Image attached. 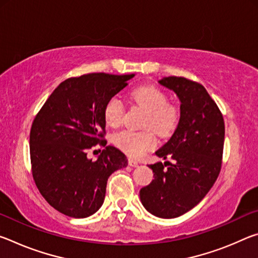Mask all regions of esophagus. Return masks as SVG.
<instances>
[{
	"mask_svg": "<svg viewBox=\"0 0 258 258\" xmlns=\"http://www.w3.org/2000/svg\"><path fill=\"white\" fill-rule=\"evenodd\" d=\"M128 165L130 166H132V167H138L139 166V163L137 160H134V159H132V158H130L128 159Z\"/></svg>",
	"mask_w": 258,
	"mask_h": 258,
	"instance_id": "obj_1",
	"label": "esophagus"
}]
</instances>
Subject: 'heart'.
<instances>
[{
	"label": "heart",
	"instance_id": "b5f03b06",
	"mask_svg": "<svg viewBox=\"0 0 258 258\" xmlns=\"http://www.w3.org/2000/svg\"><path fill=\"white\" fill-rule=\"evenodd\" d=\"M130 97L145 107L148 113L145 125L154 128L159 135L172 134L178 125L180 111L168 103V97L164 91L152 85H141L130 92ZM124 106L118 97H111L103 107V118L110 127H117L123 120ZM113 146L131 157H140L156 145L155 133L150 130H121L112 135Z\"/></svg>",
	"mask_w": 258,
	"mask_h": 258
}]
</instances>
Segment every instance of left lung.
<instances>
[{"mask_svg": "<svg viewBox=\"0 0 258 258\" xmlns=\"http://www.w3.org/2000/svg\"><path fill=\"white\" fill-rule=\"evenodd\" d=\"M180 99V120L165 145L156 151L172 163L149 165L154 180L140 190L148 212L161 218L183 215L202 202L221 171L224 146V119L206 89L184 77L159 81Z\"/></svg>", "mask_w": 258, "mask_h": 258, "instance_id": "8db88e82", "label": "left lung"}]
</instances>
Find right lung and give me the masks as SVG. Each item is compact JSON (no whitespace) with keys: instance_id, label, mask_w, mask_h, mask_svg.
<instances>
[{"instance_id":"add662e5","label":"right lung","mask_w":258,"mask_h":258,"mask_svg":"<svg viewBox=\"0 0 258 258\" xmlns=\"http://www.w3.org/2000/svg\"><path fill=\"white\" fill-rule=\"evenodd\" d=\"M133 77L93 73L68 78L35 117L29 135L35 184L64 215L84 218L94 214L103 204L108 177L127 166L123 152L104 140L103 107ZM97 144L105 149L92 162L86 151Z\"/></svg>"}]
</instances>
